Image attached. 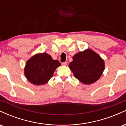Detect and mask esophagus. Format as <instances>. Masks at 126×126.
Returning <instances> with one entry per match:
<instances>
[{
    "label": "esophagus",
    "instance_id": "obj_1",
    "mask_svg": "<svg viewBox=\"0 0 126 126\" xmlns=\"http://www.w3.org/2000/svg\"><path fill=\"white\" fill-rule=\"evenodd\" d=\"M62 64L63 66H66L67 65V62H63V63H62Z\"/></svg>",
    "mask_w": 126,
    "mask_h": 126
}]
</instances>
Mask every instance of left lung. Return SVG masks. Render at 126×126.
<instances>
[{"instance_id":"1","label":"left lung","mask_w":126,"mask_h":126,"mask_svg":"<svg viewBox=\"0 0 126 126\" xmlns=\"http://www.w3.org/2000/svg\"><path fill=\"white\" fill-rule=\"evenodd\" d=\"M69 67L75 77L83 84H92L101 77L104 70V60L91 49L79 52L73 57Z\"/></svg>"}]
</instances>
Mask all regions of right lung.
<instances>
[{
  "instance_id": "1",
  "label": "right lung",
  "mask_w": 126,
  "mask_h": 126,
  "mask_svg": "<svg viewBox=\"0 0 126 126\" xmlns=\"http://www.w3.org/2000/svg\"><path fill=\"white\" fill-rule=\"evenodd\" d=\"M60 65V62L53 60L50 55L46 53H38L27 62L24 74L32 84L44 85L51 79L56 68Z\"/></svg>"
}]
</instances>
